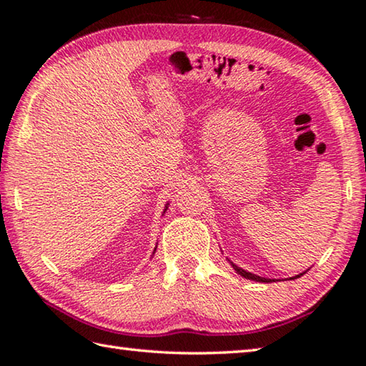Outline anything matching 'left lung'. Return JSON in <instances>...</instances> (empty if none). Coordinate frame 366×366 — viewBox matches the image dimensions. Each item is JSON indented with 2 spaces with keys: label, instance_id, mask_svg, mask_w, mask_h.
I'll return each mask as SVG.
<instances>
[{
  "label": "left lung",
  "instance_id": "1",
  "mask_svg": "<svg viewBox=\"0 0 366 366\" xmlns=\"http://www.w3.org/2000/svg\"><path fill=\"white\" fill-rule=\"evenodd\" d=\"M228 262H230V260H228ZM230 264H232V267H233V269L236 271V273L241 274L242 277L250 279V281H255V282H274V279H268V277H262V276H257V274L249 273V271L239 268L238 264H234L233 262H230ZM306 271H307V269H306ZM306 271H305V273H306ZM305 273H302V274H297V276H293V277H290V279H297V277H300V276H303Z\"/></svg>",
  "mask_w": 366,
  "mask_h": 366
}]
</instances>
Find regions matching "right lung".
Wrapping results in <instances>:
<instances>
[{
  "label": "right lung",
  "instance_id": "1",
  "mask_svg": "<svg viewBox=\"0 0 366 366\" xmlns=\"http://www.w3.org/2000/svg\"><path fill=\"white\" fill-rule=\"evenodd\" d=\"M168 204H169V203H167V206H164V209H163V214H164V212H167V209H168ZM155 250H157V247L154 249V254H155Z\"/></svg>",
  "mask_w": 366,
  "mask_h": 366
}]
</instances>
